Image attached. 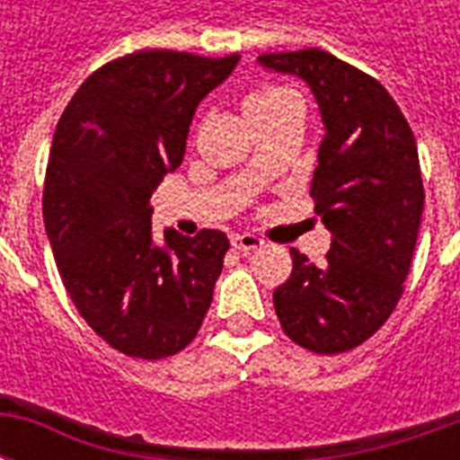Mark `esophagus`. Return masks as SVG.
<instances>
[{
	"mask_svg": "<svg viewBox=\"0 0 460 460\" xmlns=\"http://www.w3.org/2000/svg\"><path fill=\"white\" fill-rule=\"evenodd\" d=\"M231 246L234 249L243 251V253H249V251H256L263 246V239L261 236H256V234H236V236H231Z\"/></svg>",
	"mask_w": 460,
	"mask_h": 460,
	"instance_id": "1",
	"label": "esophagus"
}]
</instances>
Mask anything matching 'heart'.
Here are the masks:
<instances>
[{"mask_svg": "<svg viewBox=\"0 0 460 460\" xmlns=\"http://www.w3.org/2000/svg\"><path fill=\"white\" fill-rule=\"evenodd\" d=\"M288 101H296V93L288 88H280V85H261L256 91H251L246 98V111L251 118H259L270 111H276L280 105H286Z\"/></svg>", "mask_w": 460, "mask_h": 460, "instance_id": "1", "label": "heart"}]
</instances>
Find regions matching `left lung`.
<instances>
[{"mask_svg": "<svg viewBox=\"0 0 460 460\" xmlns=\"http://www.w3.org/2000/svg\"><path fill=\"white\" fill-rule=\"evenodd\" d=\"M259 64L305 81L318 101L325 137L310 197L332 234L320 266L290 249L293 273L273 305L296 345L338 355L372 338L402 298L424 214L414 132L385 85L328 51L263 54Z\"/></svg>", "mask_w": 460, "mask_h": 460, "instance_id": "8db88e82", "label": "left lung"}]
</instances>
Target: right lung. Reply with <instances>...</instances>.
Segmentation results:
<instances>
[{
	"mask_svg": "<svg viewBox=\"0 0 460 460\" xmlns=\"http://www.w3.org/2000/svg\"><path fill=\"white\" fill-rule=\"evenodd\" d=\"M184 51L115 58L75 91L56 125L44 226L81 318L118 352L177 355L197 338L229 239L152 236L150 197L181 164L197 105L239 64Z\"/></svg>",
	"mask_w": 460,
	"mask_h": 460,
	"instance_id": "add662e5",
	"label": "right lung"
}]
</instances>
